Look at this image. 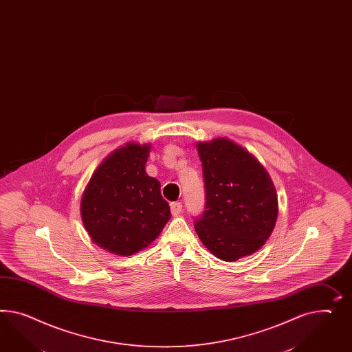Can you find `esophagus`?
I'll use <instances>...</instances> for the list:
<instances>
[{"instance_id":"obj_1","label":"esophagus","mask_w":352,"mask_h":352,"mask_svg":"<svg viewBox=\"0 0 352 352\" xmlns=\"http://www.w3.org/2000/svg\"><path fill=\"white\" fill-rule=\"evenodd\" d=\"M182 204L181 202H173V204H170V210H171V214L174 215V217H177V215H179L182 212Z\"/></svg>"}]
</instances>
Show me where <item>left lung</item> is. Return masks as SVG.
I'll use <instances>...</instances> for the list:
<instances>
[{
  "mask_svg": "<svg viewBox=\"0 0 352 352\" xmlns=\"http://www.w3.org/2000/svg\"><path fill=\"white\" fill-rule=\"evenodd\" d=\"M204 169L206 210L195 229L223 261L250 256L265 245L278 218L273 181L256 157L229 138L196 144Z\"/></svg>",
  "mask_w": 352,
  "mask_h": 352,
  "instance_id": "8db88e82",
  "label": "left lung"
}]
</instances>
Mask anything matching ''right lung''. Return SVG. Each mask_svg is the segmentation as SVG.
<instances>
[{
    "label": "right lung",
    "instance_id": "add662e5",
    "mask_svg": "<svg viewBox=\"0 0 352 352\" xmlns=\"http://www.w3.org/2000/svg\"><path fill=\"white\" fill-rule=\"evenodd\" d=\"M150 143L128 142L94 171L80 200V217L98 248L129 256L151 245L170 219L162 184L146 173Z\"/></svg>",
    "mask_w": 352,
    "mask_h": 352
}]
</instances>
